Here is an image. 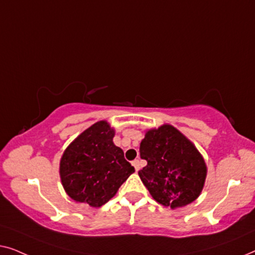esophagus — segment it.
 <instances>
[{
	"mask_svg": "<svg viewBox=\"0 0 255 255\" xmlns=\"http://www.w3.org/2000/svg\"><path fill=\"white\" fill-rule=\"evenodd\" d=\"M131 163H132V166L134 167L135 172H138V170L140 169V165H139V160H133V161H132Z\"/></svg>",
	"mask_w": 255,
	"mask_h": 255,
	"instance_id": "esophagus-1",
	"label": "esophagus"
}]
</instances>
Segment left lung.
I'll return each instance as SVG.
<instances>
[{
	"label": "left lung",
	"instance_id": "obj_1",
	"mask_svg": "<svg viewBox=\"0 0 255 255\" xmlns=\"http://www.w3.org/2000/svg\"><path fill=\"white\" fill-rule=\"evenodd\" d=\"M139 152L147 165L138 174L158 203L182 208L200 196L207 165L193 142L177 128L163 124L148 130Z\"/></svg>",
	"mask_w": 255,
	"mask_h": 255
}]
</instances>
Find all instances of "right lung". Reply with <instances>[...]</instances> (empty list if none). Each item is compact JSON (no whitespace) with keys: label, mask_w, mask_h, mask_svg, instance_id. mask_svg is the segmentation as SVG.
<instances>
[{"label":"right lung","mask_w":255,"mask_h":255,"mask_svg":"<svg viewBox=\"0 0 255 255\" xmlns=\"http://www.w3.org/2000/svg\"><path fill=\"white\" fill-rule=\"evenodd\" d=\"M115 130L100 121L73 140L60 160L64 189L75 202L100 208L116 195L134 172L123 149L114 144Z\"/></svg>","instance_id":"right-lung-1"}]
</instances>
